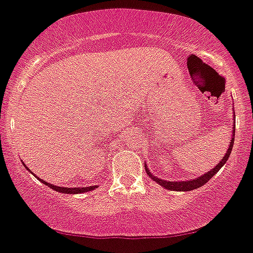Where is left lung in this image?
<instances>
[{"mask_svg":"<svg viewBox=\"0 0 253 253\" xmlns=\"http://www.w3.org/2000/svg\"><path fill=\"white\" fill-rule=\"evenodd\" d=\"M233 118H236V114H233ZM234 135H236V121L233 120L232 139H230L229 146H228V150H227V153H225V155L221 158L220 162H219V163L216 164L214 168L210 169V170H208V172L204 173V174L199 175L197 178L190 179V181H166V179H160V178H158V177H155V175L150 172V169L148 168V166H146V163H145V169H146V173H148V175L150 177L151 179H153V181H155L158 184H160L162 187L167 188V190H169V191H182V192H184V191H192V190H196V188H199V187H203L204 184L208 183V182L210 181V178H212V177H214V175L219 172V169H220L224 164L227 163L228 158H229L230 153H232L233 144H234Z\"/></svg>","mask_w":253,"mask_h":253,"instance_id":"left-lung-1","label":"left lung"}]
</instances>
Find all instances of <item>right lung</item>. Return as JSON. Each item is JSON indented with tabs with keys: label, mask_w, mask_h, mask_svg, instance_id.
Wrapping results in <instances>:
<instances>
[{
	"label": "right lung",
	"mask_w": 253,
	"mask_h": 253,
	"mask_svg": "<svg viewBox=\"0 0 253 253\" xmlns=\"http://www.w3.org/2000/svg\"><path fill=\"white\" fill-rule=\"evenodd\" d=\"M24 167H25L28 170H29V168H28L25 164H24ZM29 172L32 173V170H29ZM41 182L43 184H45V186H48V187L52 188V190L57 191V192L69 193V195H76V193L89 192V191H93V190H95V188H96V186H89V187H60V186H54V184H52V183H48L47 181H43V179H41Z\"/></svg>",
	"instance_id": "add662e5"
}]
</instances>
